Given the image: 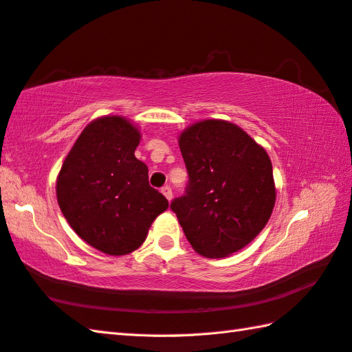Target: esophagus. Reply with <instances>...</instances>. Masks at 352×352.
I'll return each instance as SVG.
<instances>
[{
	"instance_id": "34e87169",
	"label": "esophagus",
	"mask_w": 352,
	"mask_h": 352,
	"mask_svg": "<svg viewBox=\"0 0 352 352\" xmlns=\"http://www.w3.org/2000/svg\"><path fill=\"white\" fill-rule=\"evenodd\" d=\"M162 193L164 197H166L168 201L172 199V189L169 188V186H164V188H162Z\"/></svg>"
}]
</instances>
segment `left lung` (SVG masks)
Instances as JSON below:
<instances>
[{
  "label": "left lung",
  "mask_w": 352,
  "mask_h": 352,
  "mask_svg": "<svg viewBox=\"0 0 352 352\" xmlns=\"http://www.w3.org/2000/svg\"><path fill=\"white\" fill-rule=\"evenodd\" d=\"M178 145L189 183L170 203L192 248L227 257L254 241L275 204L272 163L241 126L206 119L186 129Z\"/></svg>",
  "instance_id": "1"
}]
</instances>
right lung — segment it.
Masks as SVG:
<instances>
[{"mask_svg": "<svg viewBox=\"0 0 352 352\" xmlns=\"http://www.w3.org/2000/svg\"><path fill=\"white\" fill-rule=\"evenodd\" d=\"M139 142V130L126 118L95 119L57 177V201L66 221L85 242L110 256L138 250L169 206L149 186L146 164L134 155Z\"/></svg>", "mask_w": 352, "mask_h": 352, "instance_id": "right-lung-1", "label": "right lung"}]
</instances>
